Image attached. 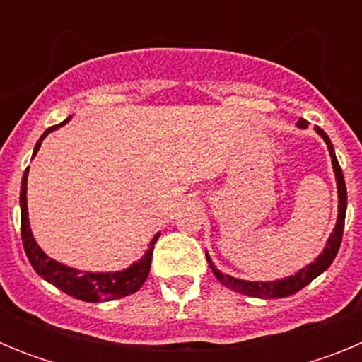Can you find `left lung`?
I'll return each instance as SVG.
<instances>
[{
  "mask_svg": "<svg viewBox=\"0 0 362 362\" xmlns=\"http://www.w3.org/2000/svg\"><path fill=\"white\" fill-rule=\"evenodd\" d=\"M299 127H306L305 119L297 121ZM319 136L322 137L328 145V152H330L332 165H334L335 179H337V192H339V216H337V225H335L334 232H332L330 239L326 243V248L322 250V254L315 259V263H312L310 267L303 268L299 274L292 277H284L281 281H270V283H254V281H243L235 279L232 276H226V274H221L216 267H214L212 259L206 254V261H209L210 268L216 274L217 279L225 284L226 288L233 290V292H239L243 296H250V297H259V299H277V297H288L292 293L299 292L300 288H305L306 284L312 283L317 276H321L326 268L334 263L335 255L339 252V246H341V241H343V230H344V216H346V185H344V175L341 166H339L337 158H335L334 145H332L330 137L326 136V132L322 129H315Z\"/></svg>",
  "mask_w": 362,
  "mask_h": 362,
  "instance_id": "left-lung-1",
  "label": "left lung"
}]
</instances>
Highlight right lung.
I'll use <instances>...</instances> for the list:
<instances>
[{"label":"right lung","mask_w":362,"mask_h":362,"mask_svg":"<svg viewBox=\"0 0 362 362\" xmlns=\"http://www.w3.org/2000/svg\"><path fill=\"white\" fill-rule=\"evenodd\" d=\"M66 121L69 119L63 121L62 124H65ZM62 124H56V127H50V129L45 130L43 136L40 137V141L34 146V156L40 150L41 141L47 137V134L56 130ZM27 175L28 168L25 170L23 179H21V192H19V204H21V241H23L25 254H27L32 268L37 272V276H41L45 281L52 283L54 286H57L66 296L76 297L79 300H86V303L119 299V297L130 296V293L137 292V290L141 288L145 279L148 277L153 245L158 241L159 233L153 235L146 254L137 263H134L132 267H129L123 272H114V274H90V272H79L65 267L62 263H56L54 259L47 257L41 252L37 243L32 238L27 210Z\"/></svg>","instance_id":"add662e5"}]
</instances>
